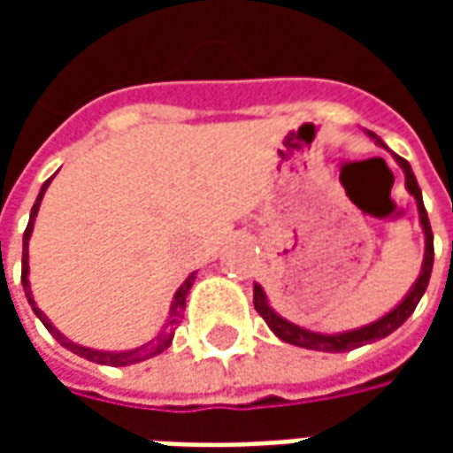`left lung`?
I'll list each match as a JSON object with an SVG mask.
<instances>
[{
	"mask_svg": "<svg viewBox=\"0 0 453 453\" xmlns=\"http://www.w3.org/2000/svg\"><path fill=\"white\" fill-rule=\"evenodd\" d=\"M371 138L376 140V145H383V140L379 135L371 133ZM398 165L405 172V187L408 191L415 196L418 201V211H419V223H422V230H425V262H422V272H419V279L415 281V286L410 288V294L405 296V301L400 305H395L388 315H383L380 320L376 323L366 325V327H359V330H351V333H342V334H320V333H311V330H303L298 325L288 323L284 318L269 308L266 303V296L262 291V286L255 284V308L257 313L265 318V323L272 327V333L279 337V340L288 342V344H296V347H303V349H315V351H351L357 347H364V344H371V342L383 340L388 337L390 333H395L400 325L408 320L410 315L415 313L418 308L419 298L422 294L427 291L429 284V274H432V265H434V235H432V227H429V218L427 211H425V203H422V191L418 187V179L412 174L410 169L408 159H403L395 155Z\"/></svg>",
	"mask_w": 453,
	"mask_h": 453,
	"instance_id": "8db88e82",
	"label": "left lung"
}]
</instances>
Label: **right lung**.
Returning a JSON list of instances; mask_svg holds the SVG:
<instances>
[{"mask_svg":"<svg viewBox=\"0 0 453 453\" xmlns=\"http://www.w3.org/2000/svg\"><path fill=\"white\" fill-rule=\"evenodd\" d=\"M50 181H53V177L45 181L43 188H41V194H38V198H35L34 208H31V218H28V226H26V233H24L21 284H24L26 298H28L31 308H34V313L41 318V323L48 327V333L53 334L55 340L60 342L65 349L74 351V354H80V357L94 361V364H109V366H128V364H135V361H145V359H150V357H157V354H162V351L167 349L169 344H172V337H174V330H177L179 318H181L184 308H187V294H188V288H191V284H194V274L188 276L187 281L179 286L177 294H174V303H172V311H169L167 327H165V330H162V333H159L152 342H148V344H142V347H138V349H130V351H99V349H87V347H80V344H74V342L65 340L63 334L58 333L53 325H50V320H48V318H45V315L41 313L38 308H35L34 296H31V286H28V237H31V230H34V220H35V213H38V206H41V198H43L45 188H48V184H50Z\"/></svg>","mask_w":453,"mask_h":453,"instance_id":"1","label":"right lung"}]
</instances>
